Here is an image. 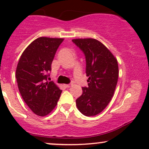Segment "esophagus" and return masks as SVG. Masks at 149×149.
<instances>
[{"mask_svg": "<svg viewBox=\"0 0 149 149\" xmlns=\"http://www.w3.org/2000/svg\"><path fill=\"white\" fill-rule=\"evenodd\" d=\"M64 85L65 88H70V87L72 86V85H73V83H70L69 84H67V85Z\"/></svg>", "mask_w": 149, "mask_h": 149, "instance_id": "34e87169", "label": "esophagus"}]
</instances>
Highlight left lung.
<instances>
[{"instance_id": "left-lung-1", "label": "left lung", "mask_w": 149, "mask_h": 149, "mask_svg": "<svg viewBox=\"0 0 149 149\" xmlns=\"http://www.w3.org/2000/svg\"><path fill=\"white\" fill-rule=\"evenodd\" d=\"M72 42L84 54L88 87L76 100L82 114L94 116L107 107L113 96L118 79L117 59L102 42L92 38L73 39Z\"/></svg>"}]
</instances>
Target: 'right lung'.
Returning <instances> with one entry per match:
<instances>
[{"label": "right lung", "instance_id": "right-lung-1", "mask_svg": "<svg viewBox=\"0 0 149 149\" xmlns=\"http://www.w3.org/2000/svg\"><path fill=\"white\" fill-rule=\"evenodd\" d=\"M63 38L40 37L24 51L16 70L18 88L22 99L38 116L49 114L57 105L61 90L47 81L51 65Z\"/></svg>", "mask_w": 149, "mask_h": 149}]
</instances>
